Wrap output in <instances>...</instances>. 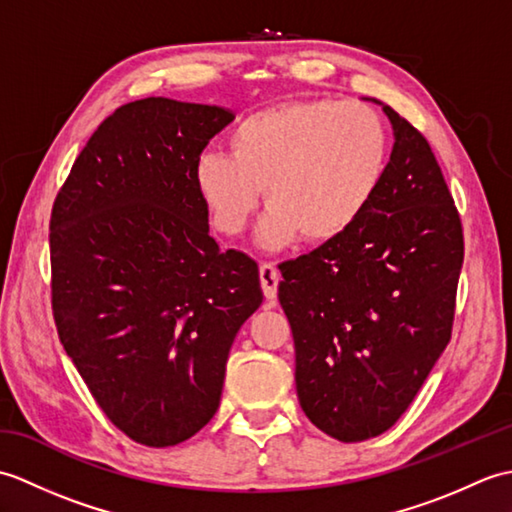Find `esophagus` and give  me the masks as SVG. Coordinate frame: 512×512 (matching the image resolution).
Returning a JSON list of instances; mask_svg holds the SVG:
<instances>
[{
  "label": "esophagus",
  "mask_w": 512,
  "mask_h": 512,
  "mask_svg": "<svg viewBox=\"0 0 512 512\" xmlns=\"http://www.w3.org/2000/svg\"><path fill=\"white\" fill-rule=\"evenodd\" d=\"M259 281H262V290L266 299L273 301L277 297V286H279V270L275 264H262L259 266Z\"/></svg>",
  "instance_id": "esophagus-1"
}]
</instances>
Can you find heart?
<instances>
[{"label":"heart","instance_id":"b5f03b06","mask_svg":"<svg viewBox=\"0 0 512 512\" xmlns=\"http://www.w3.org/2000/svg\"><path fill=\"white\" fill-rule=\"evenodd\" d=\"M231 154H204L195 187L224 235H237L264 189L268 213L259 239L268 248L325 244L343 235L385 178L387 134L372 107L299 101L246 116L231 136Z\"/></svg>","mask_w":512,"mask_h":512}]
</instances>
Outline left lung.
<instances>
[{
	"mask_svg": "<svg viewBox=\"0 0 512 512\" xmlns=\"http://www.w3.org/2000/svg\"><path fill=\"white\" fill-rule=\"evenodd\" d=\"M383 112L396 140L372 204L343 235L279 266L299 405L341 442L380 436L416 398L451 339L464 262L427 138Z\"/></svg>",
	"mask_w": 512,
	"mask_h": 512,
	"instance_id": "8db88e82",
	"label": "left lung"
}]
</instances>
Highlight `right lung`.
Returning <instances> with one entry per match:
<instances>
[{
    "label": "right lung",
    "instance_id": "1",
    "mask_svg": "<svg viewBox=\"0 0 512 512\" xmlns=\"http://www.w3.org/2000/svg\"><path fill=\"white\" fill-rule=\"evenodd\" d=\"M233 118L165 96L118 107L52 206L63 350L114 427L145 447L180 444L215 416L235 334L264 299L253 259L211 237L195 187L200 154Z\"/></svg>",
    "mask_w": 512,
    "mask_h": 512
}]
</instances>
